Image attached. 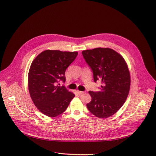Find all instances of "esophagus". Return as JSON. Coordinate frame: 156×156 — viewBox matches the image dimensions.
Instances as JSON below:
<instances>
[{
    "mask_svg": "<svg viewBox=\"0 0 156 156\" xmlns=\"http://www.w3.org/2000/svg\"><path fill=\"white\" fill-rule=\"evenodd\" d=\"M77 93L79 94V95H81V94H83L84 92H82V91H79V90H77Z\"/></svg>",
    "mask_w": 156,
    "mask_h": 156,
    "instance_id": "esophagus-1",
    "label": "esophagus"
}]
</instances>
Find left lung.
<instances>
[{
  "mask_svg": "<svg viewBox=\"0 0 156 156\" xmlns=\"http://www.w3.org/2000/svg\"><path fill=\"white\" fill-rule=\"evenodd\" d=\"M82 54L93 72L94 82L100 79V92L89 91V111L100 119H106L119 111L125 103L130 88L127 64L121 55L110 48H98L83 51Z\"/></svg>",
  "mask_w": 156,
  "mask_h": 156,
  "instance_id": "left-lung-1",
  "label": "left lung"
}]
</instances>
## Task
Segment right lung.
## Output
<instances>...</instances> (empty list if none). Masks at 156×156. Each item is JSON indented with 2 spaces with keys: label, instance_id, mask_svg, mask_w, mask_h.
I'll return each instance as SVG.
<instances>
[{
  "label": "right lung",
  "instance_id": "obj_1",
  "mask_svg": "<svg viewBox=\"0 0 156 156\" xmlns=\"http://www.w3.org/2000/svg\"><path fill=\"white\" fill-rule=\"evenodd\" d=\"M77 55V51L48 49L32 61L28 75L29 90L34 104L44 115L49 117L61 115L74 98L73 93L57 83L65 82L66 69Z\"/></svg>",
  "mask_w": 156,
  "mask_h": 156
}]
</instances>
